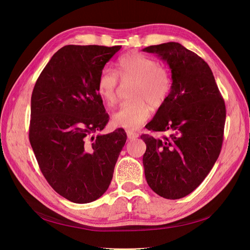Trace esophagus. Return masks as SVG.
Segmentation results:
<instances>
[{
    "instance_id": "34e87169",
    "label": "esophagus",
    "mask_w": 250,
    "mask_h": 250,
    "mask_svg": "<svg viewBox=\"0 0 250 250\" xmlns=\"http://www.w3.org/2000/svg\"><path fill=\"white\" fill-rule=\"evenodd\" d=\"M126 135H127V139H129V140H134L139 137L138 133L132 132V130H126Z\"/></svg>"
}]
</instances>
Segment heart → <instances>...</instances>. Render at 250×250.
Masks as SVG:
<instances>
[{"label": "heart", "instance_id": "1", "mask_svg": "<svg viewBox=\"0 0 250 250\" xmlns=\"http://www.w3.org/2000/svg\"><path fill=\"white\" fill-rule=\"evenodd\" d=\"M116 73L118 77L108 69L100 73L97 94L110 106L117 100L118 78L123 83L132 82L128 92L132 99L123 103L113 113L112 122L116 126L137 129L150 117L151 109L147 102L159 107L167 100L172 88L171 77L156 60L139 52H129L118 59Z\"/></svg>", "mask_w": 250, "mask_h": 250}]
</instances>
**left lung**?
Instances as JSON below:
<instances>
[{
	"label": "left lung",
	"mask_w": 250,
	"mask_h": 250,
	"mask_svg": "<svg viewBox=\"0 0 250 250\" xmlns=\"http://www.w3.org/2000/svg\"><path fill=\"white\" fill-rule=\"evenodd\" d=\"M171 69L172 88L146 128L168 132L155 139L142 135L149 187L168 200L185 198L211 171L221 152L226 107L208 64L178 42L145 47Z\"/></svg>",
	"instance_id": "8db88e82"
}]
</instances>
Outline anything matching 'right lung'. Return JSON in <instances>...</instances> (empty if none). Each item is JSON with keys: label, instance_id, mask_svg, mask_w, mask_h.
Wrapping results in <instances>:
<instances>
[{"label": "right lung", "instance_id": "obj_1", "mask_svg": "<svg viewBox=\"0 0 250 250\" xmlns=\"http://www.w3.org/2000/svg\"><path fill=\"white\" fill-rule=\"evenodd\" d=\"M121 45H65L39 75L31 96L29 141L49 186L76 204L107 190L126 134L93 136L109 121L98 77Z\"/></svg>", "mask_w": 250, "mask_h": 250}]
</instances>
